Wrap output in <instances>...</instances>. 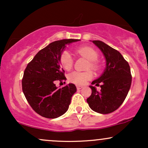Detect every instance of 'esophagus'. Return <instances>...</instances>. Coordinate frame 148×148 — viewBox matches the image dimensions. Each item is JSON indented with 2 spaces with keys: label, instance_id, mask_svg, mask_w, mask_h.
Returning <instances> with one entry per match:
<instances>
[{
  "label": "esophagus",
  "instance_id": "34e87169",
  "mask_svg": "<svg viewBox=\"0 0 148 148\" xmlns=\"http://www.w3.org/2000/svg\"><path fill=\"white\" fill-rule=\"evenodd\" d=\"M76 88H77V90H81V88H83V86H76Z\"/></svg>",
  "mask_w": 148,
  "mask_h": 148
}]
</instances>
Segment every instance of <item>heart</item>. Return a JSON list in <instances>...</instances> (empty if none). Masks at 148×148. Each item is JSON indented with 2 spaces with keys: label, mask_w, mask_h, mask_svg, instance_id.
Here are the masks:
<instances>
[{
  "label": "heart",
  "mask_w": 148,
  "mask_h": 148,
  "mask_svg": "<svg viewBox=\"0 0 148 148\" xmlns=\"http://www.w3.org/2000/svg\"><path fill=\"white\" fill-rule=\"evenodd\" d=\"M76 52L81 56L86 58L87 60H89L88 68H90L95 71L99 69V65L96 61L97 60L99 55L95 49L89 47H83L78 49L76 50ZM59 61H60V65L66 70H69L73 67L74 60H73L71 54L67 51H64L60 54ZM92 78L93 73L90 70L86 71V72L74 71L68 75V79L70 82L74 84L79 85V86L86 84L88 81L91 80Z\"/></svg>",
  "instance_id": "obj_1"
}]
</instances>
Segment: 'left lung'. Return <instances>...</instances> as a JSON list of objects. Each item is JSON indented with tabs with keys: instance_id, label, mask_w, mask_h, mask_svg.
Wrapping results in <instances>:
<instances>
[{
	"instance_id": "1",
	"label": "left lung",
	"mask_w": 148,
	"mask_h": 148,
	"mask_svg": "<svg viewBox=\"0 0 148 148\" xmlns=\"http://www.w3.org/2000/svg\"><path fill=\"white\" fill-rule=\"evenodd\" d=\"M92 42L103 53L106 66L101 76L92 82V85L100 86L101 90L97 91L90 86L92 94L87 102L92 111L108 114L118 109L128 94L132 84L130 67L117 50L99 40Z\"/></svg>"
}]
</instances>
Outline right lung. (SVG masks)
<instances>
[{
    "instance_id": "add662e5",
    "label": "right lung",
    "mask_w": 148,
    "mask_h": 148,
    "mask_svg": "<svg viewBox=\"0 0 148 148\" xmlns=\"http://www.w3.org/2000/svg\"><path fill=\"white\" fill-rule=\"evenodd\" d=\"M80 40H61L51 42L35 55L27 65L22 79V90L32 108L42 117L56 118L68 110L75 85L58 88L56 81L66 80L60 66V54L66 45Z\"/></svg>"
}]
</instances>
